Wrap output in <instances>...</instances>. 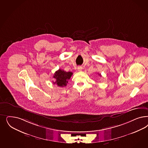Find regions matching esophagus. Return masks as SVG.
Listing matches in <instances>:
<instances>
[{
  "label": "esophagus",
  "mask_w": 148,
  "mask_h": 148,
  "mask_svg": "<svg viewBox=\"0 0 148 148\" xmlns=\"http://www.w3.org/2000/svg\"><path fill=\"white\" fill-rule=\"evenodd\" d=\"M83 69V67L82 66H78L77 67V70L78 71H81Z\"/></svg>",
  "instance_id": "esophagus-1"
}]
</instances>
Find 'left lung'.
Listing matches in <instances>:
<instances>
[{"label":"left lung","mask_w":148,"mask_h":148,"mask_svg":"<svg viewBox=\"0 0 148 148\" xmlns=\"http://www.w3.org/2000/svg\"><path fill=\"white\" fill-rule=\"evenodd\" d=\"M99 75H100V76H101V74H99Z\"/></svg>","instance_id":"8db88e82"}]
</instances>
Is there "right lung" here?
<instances>
[{
  "instance_id": "right-lung-1",
  "label": "right lung",
  "mask_w": 148,
  "mask_h": 148,
  "mask_svg": "<svg viewBox=\"0 0 148 148\" xmlns=\"http://www.w3.org/2000/svg\"><path fill=\"white\" fill-rule=\"evenodd\" d=\"M73 73L71 72L64 71L63 70L59 69L54 74L53 78L56 79L54 84H56L58 86H66L68 81L70 79Z\"/></svg>"
}]
</instances>
